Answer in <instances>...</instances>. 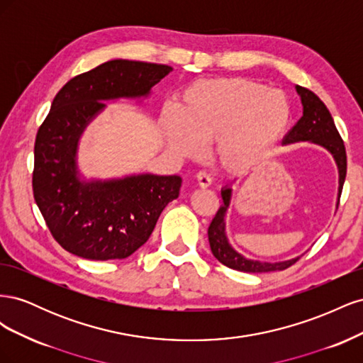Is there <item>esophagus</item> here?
Instances as JSON below:
<instances>
[{
  "label": "esophagus",
  "instance_id": "esophagus-1",
  "mask_svg": "<svg viewBox=\"0 0 363 363\" xmlns=\"http://www.w3.org/2000/svg\"><path fill=\"white\" fill-rule=\"evenodd\" d=\"M196 182H199V184L201 186V188H208V186L212 184L211 174L206 172V171H200L199 174H196Z\"/></svg>",
  "mask_w": 363,
  "mask_h": 363
}]
</instances>
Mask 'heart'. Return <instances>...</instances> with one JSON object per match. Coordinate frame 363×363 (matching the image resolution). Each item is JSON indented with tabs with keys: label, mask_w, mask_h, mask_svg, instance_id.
Instances as JSON below:
<instances>
[{
	"label": "heart",
	"mask_w": 363,
	"mask_h": 363,
	"mask_svg": "<svg viewBox=\"0 0 363 363\" xmlns=\"http://www.w3.org/2000/svg\"><path fill=\"white\" fill-rule=\"evenodd\" d=\"M291 119L283 91L247 79H215L186 89L180 116H164L163 135L180 157L200 159L203 147L213 145L225 168L248 171L269 156Z\"/></svg>",
	"instance_id": "heart-1"
}]
</instances>
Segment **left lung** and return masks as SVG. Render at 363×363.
<instances>
[{
    "instance_id": "8db88e82",
    "label": "left lung",
    "mask_w": 363,
    "mask_h": 363,
    "mask_svg": "<svg viewBox=\"0 0 363 363\" xmlns=\"http://www.w3.org/2000/svg\"><path fill=\"white\" fill-rule=\"evenodd\" d=\"M296 94L300 95L303 104V116L296 121V124L289 130V133L283 138L281 144H295V142H309V144L323 147L327 150L335 159L339 174V186H337V204L339 196L342 192V186L347 175V155L344 142L340 139L335 121L328 112L325 104L315 95L312 91L306 89L301 86H295ZM223 204L218 208L215 218L208 225V244L213 256L223 263V265L242 271V272H269V271H283L298 260L301 256H296L289 260L281 262H265V260H255L248 259L244 255L238 252L232 244L228 242L225 233V215L232 203L233 189L232 186H224L221 189ZM336 204V207H337Z\"/></svg>"
}]
</instances>
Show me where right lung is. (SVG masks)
<instances>
[{"label":"right lung","instance_id":"add662e5","mask_svg":"<svg viewBox=\"0 0 363 363\" xmlns=\"http://www.w3.org/2000/svg\"><path fill=\"white\" fill-rule=\"evenodd\" d=\"M171 71L168 65L108 60L74 77L52 100L36 136L33 194L51 235L72 255L89 260L131 256L179 196L180 175L87 180L77 162L80 138L106 101L144 100Z\"/></svg>","mask_w":363,"mask_h":363}]
</instances>
